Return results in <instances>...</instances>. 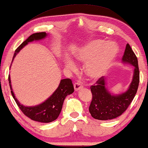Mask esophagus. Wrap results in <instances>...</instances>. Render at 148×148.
<instances>
[{
	"mask_svg": "<svg viewBox=\"0 0 148 148\" xmlns=\"http://www.w3.org/2000/svg\"><path fill=\"white\" fill-rule=\"evenodd\" d=\"M82 87H83L82 84H81L80 82H77L74 84V88H75V91L79 90L80 89L82 88Z\"/></svg>",
	"mask_w": 148,
	"mask_h": 148,
	"instance_id": "esophagus-1",
	"label": "esophagus"
}]
</instances>
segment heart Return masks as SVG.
<instances>
[{"label": "heart", "mask_w": 148, "mask_h": 148, "mask_svg": "<svg viewBox=\"0 0 148 148\" xmlns=\"http://www.w3.org/2000/svg\"><path fill=\"white\" fill-rule=\"evenodd\" d=\"M118 53V47L114 42H106L102 40H94L79 48L75 58L87 62L86 72L91 78L96 79L103 75L112 65ZM66 67L74 71L76 64L72 60H66Z\"/></svg>", "instance_id": "obj_1"}]
</instances>
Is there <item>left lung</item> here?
<instances>
[{"mask_svg": "<svg viewBox=\"0 0 148 148\" xmlns=\"http://www.w3.org/2000/svg\"><path fill=\"white\" fill-rule=\"evenodd\" d=\"M123 63L134 66L133 79L126 92L113 95L106 88V77H101L94 86L90 87L92 100L89 107L91 115L95 119L110 120L121 116L132 102L136 94L139 83L138 60L130 45L127 44L123 56Z\"/></svg>", "mask_w": 148, "mask_h": 148, "instance_id": "1", "label": "left lung"}]
</instances>
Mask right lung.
<instances>
[{
	"mask_svg": "<svg viewBox=\"0 0 148 148\" xmlns=\"http://www.w3.org/2000/svg\"><path fill=\"white\" fill-rule=\"evenodd\" d=\"M47 36L46 32H39V33L33 34L29 36L25 41H24L17 49L15 50L13 58V61L16 54L27 45L29 42H33L34 40H40L44 39ZM9 83L11 88V92L17 106L21 109L22 112L32 120L38 121L40 123H50L56 120L59 116L61 112L62 104L66 96L71 94L74 92V87L72 84L71 79H64L60 81L59 86L56 89L51 96H50L47 100L43 103L37 106H25L21 104L19 101L15 98L13 89L11 86V78L9 75Z\"/></svg>",
	"mask_w": 148,
	"mask_h": 148,
	"instance_id": "add662e5",
	"label": "right lung"
}]
</instances>
